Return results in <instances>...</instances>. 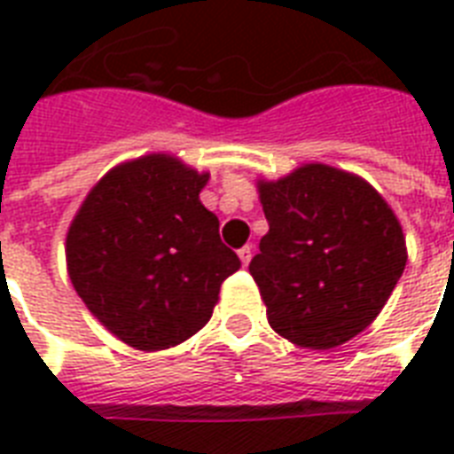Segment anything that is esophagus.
Instances as JSON below:
<instances>
[{"label": "esophagus", "mask_w": 454, "mask_h": 454, "mask_svg": "<svg viewBox=\"0 0 454 454\" xmlns=\"http://www.w3.org/2000/svg\"><path fill=\"white\" fill-rule=\"evenodd\" d=\"M238 256H240V262L247 266V263L252 262V245H245V247L238 249Z\"/></svg>", "instance_id": "esophagus-1"}]
</instances>
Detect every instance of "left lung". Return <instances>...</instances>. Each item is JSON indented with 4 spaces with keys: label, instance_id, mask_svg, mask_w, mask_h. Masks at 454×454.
<instances>
[{
    "label": "left lung",
    "instance_id": "obj_1",
    "mask_svg": "<svg viewBox=\"0 0 454 454\" xmlns=\"http://www.w3.org/2000/svg\"><path fill=\"white\" fill-rule=\"evenodd\" d=\"M269 233L249 273L270 327L292 344L334 348L380 316L405 269L391 207L363 178L306 164L262 184Z\"/></svg>",
    "mask_w": 454,
    "mask_h": 454
}]
</instances>
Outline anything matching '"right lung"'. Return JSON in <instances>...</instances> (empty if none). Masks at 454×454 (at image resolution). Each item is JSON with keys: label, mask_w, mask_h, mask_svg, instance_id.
Segmentation results:
<instances>
[{"label": "right lung", "mask_w": 454, "mask_h": 454, "mask_svg": "<svg viewBox=\"0 0 454 454\" xmlns=\"http://www.w3.org/2000/svg\"><path fill=\"white\" fill-rule=\"evenodd\" d=\"M207 174L167 155L120 164L67 231V270L87 309L124 344L169 348L212 317L240 259L200 202Z\"/></svg>", "instance_id": "1"}]
</instances>
